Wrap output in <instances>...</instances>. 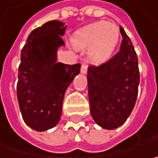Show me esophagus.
I'll use <instances>...</instances> for the list:
<instances>
[{
    "label": "esophagus",
    "instance_id": "esophagus-1",
    "mask_svg": "<svg viewBox=\"0 0 158 158\" xmlns=\"http://www.w3.org/2000/svg\"><path fill=\"white\" fill-rule=\"evenodd\" d=\"M87 70H88V66L85 63H82V67H81V73L85 75L87 73Z\"/></svg>",
    "mask_w": 158,
    "mask_h": 158
}]
</instances>
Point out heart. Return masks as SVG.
Segmentation results:
<instances>
[{
	"label": "heart",
	"instance_id": "obj_1",
	"mask_svg": "<svg viewBox=\"0 0 158 158\" xmlns=\"http://www.w3.org/2000/svg\"><path fill=\"white\" fill-rule=\"evenodd\" d=\"M118 27L112 23L99 21L79 29L73 37L77 49L88 48L89 60L97 64L105 63L114 53L119 41Z\"/></svg>",
	"mask_w": 158,
	"mask_h": 158
}]
</instances>
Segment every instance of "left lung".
Returning <instances> with one entry per match:
<instances>
[{
	"label": "left lung",
	"mask_w": 158,
	"mask_h": 158,
	"mask_svg": "<svg viewBox=\"0 0 158 158\" xmlns=\"http://www.w3.org/2000/svg\"><path fill=\"white\" fill-rule=\"evenodd\" d=\"M120 50L107 62L88 68L91 116L102 128L112 130L124 123L135 105L140 82L138 59L129 37L119 27Z\"/></svg>",
	"instance_id": "left-lung-1"
}]
</instances>
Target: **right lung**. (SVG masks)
<instances>
[{
    "mask_svg": "<svg viewBox=\"0 0 158 158\" xmlns=\"http://www.w3.org/2000/svg\"><path fill=\"white\" fill-rule=\"evenodd\" d=\"M66 29L62 22H47L30 33L22 49L17 99L25 124L38 132L58 124L65 92L80 73L81 64L57 62Z\"/></svg>",
    "mask_w": 158,
    "mask_h": 158,
    "instance_id": "obj_1",
    "label": "right lung"
}]
</instances>
